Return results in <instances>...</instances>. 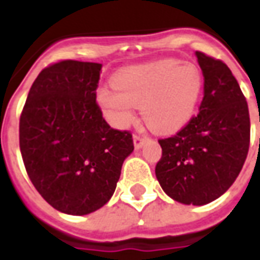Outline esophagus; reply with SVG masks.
Returning a JSON list of instances; mask_svg holds the SVG:
<instances>
[{
  "instance_id": "esophagus-1",
  "label": "esophagus",
  "mask_w": 260,
  "mask_h": 260,
  "mask_svg": "<svg viewBox=\"0 0 260 260\" xmlns=\"http://www.w3.org/2000/svg\"><path fill=\"white\" fill-rule=\"evenodd\" d=\"M147 140V138L143 135H139V134H135L134 135V145H135L136 149H139L142 146L145 145V142Z\"/></svg>"
}]
</instances>
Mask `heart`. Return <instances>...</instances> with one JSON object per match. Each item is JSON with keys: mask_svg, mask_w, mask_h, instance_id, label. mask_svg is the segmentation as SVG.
Returning a JSON list of instances; mask_svg holds the SVG:
<instances>
[{"mask_svg": "<svg viewBox=\"0 0 260 260\" xmlns=\"http://www.w3.org/2000/svg\"><path fill=\"white\" fill-rule=\"evenodd\" d=\"M113 82L114 86H102L96 92L111 124L128 126L135 106H143V118L151 129L172 134L191 118L204 80L197 64L168 59L125 69Z\"/></svg>", "mask_w": 260, "mask_h": 260, "instance_id": "obj_1", "label": "heart"}]
</instances>
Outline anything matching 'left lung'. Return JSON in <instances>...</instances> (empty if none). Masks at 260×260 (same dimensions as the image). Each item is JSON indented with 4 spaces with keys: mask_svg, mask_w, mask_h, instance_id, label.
I'll use <instances>...</instances> for the list:
<instances>
[{
    "mask_svg": "<svg viewBox=\"0 0 260 260\" xmlns=\"http://www.w3.org/2000/svg\"><path fill=\"white\" fill-rule=\"evenodd\" d=\"M204 77L199 113L175 135L158 139L155 176L171 199L204 205L220 197L243 169L251 121L245 96L226 63L196 51Z\"/></svg>",
    "mask_w": 260,
    "mask_h": 260,
    "instance_id": "left-lung-1",
    "label": "left lung"
}]
</instances>
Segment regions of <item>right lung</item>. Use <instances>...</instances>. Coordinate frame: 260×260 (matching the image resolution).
Listing matches in <instances>:
<instances>
[{"instance_id":"right-lung-1","label":"right lung","mask_w":260,"mask_h":260,"mask_svg":"<svg viewBox=\"0 0 260 260\" xmlns=\"http://www.w3.org/2000/svg\"><path fill=\"white\" fill-rule=\"evenodd\" d=\"M101 63L59 60L32 82L19 121V145L34 187L53 208L86 215L114 193L129 131L111 128L96 102Z\"/></svg>"}]
</instances>
